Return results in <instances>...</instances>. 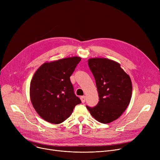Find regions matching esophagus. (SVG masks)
<instances>
[{
	"mask_svg": "<svg viewBox=\"0 0 160 160\" xmlns=\"http://www.w3.org/2000/svg\"><path fill=\"white\" fill-rule=\"evenodd\" d=\"M81 99V101L82 103H84L86 102V97L85 96H82L80 97Z\"/></svg>",
	"mask_w": 160,
	"mask_h": 160,
	"instance_id": "esophagus-1",
	"label": "esophagus"
}]
</instances>
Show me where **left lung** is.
<instances>
[{"label":"left lung","instance_id":"8db88e82","mask_svg":"<svg viewBox=\"0 0 160 160\" xmlns=\"http://www.w3.org/2000/svg\"><path fill=\"white\" fill-rule=\"evenodd\" d=\"M88 65L95 80L99 102L86 108L97 121L110 123L119 118L130 102V78L119 63L106 58L89 59Z\"/></svg>","mask_w":160,"mask_h":160}]
</instances>
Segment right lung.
I'll list each match as a JSON object with an SVG mask.
<instances>
[{
	"label": "right lung",
	"mask_w": 160,
	"mask_h": 160,
	"mask_svg": "<svg viewBox=\"0 0 160 160\" xmlns=\"http://www.w3.org/2000/svg\"><path fill=\"white\" fill-rule=\"evenodd\" d=\"M80 60V57H72L45 63L33 75L30 88L31 102L46 121L54 124L63 122L74 108L81 103L70 80Z\"/></svg>",
	"instance_id": "right-lung-1"
}]
</instances>
